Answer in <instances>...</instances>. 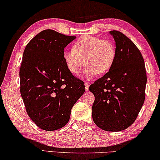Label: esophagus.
<instances>
[{
  "label": "esophagus",
  "instance_id": "34e87169",
  "mask_svg": "<svg viewBox=\"0 0 160 160\" xmlns=\"http://www.w3.org/2000/svg\"><path fill=\"white\" fill-rule=\"evenodd\" d=\"M84 85H85V89H86L87 91L89 90V84L88 82H84Z\"/></svg>",
  "mask_w": 160,
  "mask_h": 160
}]
</instances>
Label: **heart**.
I'll return each instance as SVG.
<instances>
[{
	"label": "heart",
	"mask_w": 160,
	"mask_h": 160,
	"mask_svg": "<svg viewBox=\"0 0 160 160\" xmlns=\"http://www.w3.org/2000/svg\"><path fill=\"white\" fill-rule=\"evenodd\" d=\"M72 51H65L63 59L68 70L77 75L85 64L84 77L91 79L110 71L116 60V48L111 41L96 36H84L76 41ZM85 62H84L83 61Z\"/></svg>",
	"instance_id": "1"
}]
</instances>
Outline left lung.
<instances>
[{"label": "left lung", "instance_id": "left-lung-1", "mask_svg": "<svg viewBox=\"0 0 160 160\" xmlns=\"http://www.w3.org/2000/svg\"><path fill=\"white\" fill-rule=\"evenodd\" d=\"M110 34L115 41V62L89 90L95 95V124L103 130L118 132L136 119L145 100L147 77L143 56L135 43L117 30Z\"/></svg>", "mask_w": 160, "mask_h": 160}]
</instances>
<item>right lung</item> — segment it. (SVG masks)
I'll return each instance as SVG.
<instances>
[{"label": "right lung", "instance_id": "obj_1", "mask_svg": "<svg viewBox=\"0 0 160 160\" xmlns=\"http://www.w3.org/2000/svg\"><path fill=\"white\" fill-rule=\"evenodd\" d=\"M76 36L53 30L37 34L26 46L21 63L20 93L32 121L43 130L62 128L85 91L84 82L68 70L63 53Z\"/></svg>", "mask_w": 160, "mask_h": 160}]
</instances>
